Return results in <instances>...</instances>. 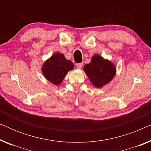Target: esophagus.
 Returning a JSON list of instances; mask_svg holds the SVG:
<instances>
[{"label":"esophagus","mask_w":151,"mask_h":151,"mask_svg":"<svg viewBox=\"0 0 151 151\" xmlns=\"http://www.w3.org/2000/svg\"><path fill=\"white\" fill-rule=\"evenodd\" d=\"M76 67L78 68V69H81V68L82 67V66H83V64H82V63H78V64H76Z\"/></svg>","instance_id":"obj_1"}]
</instances>
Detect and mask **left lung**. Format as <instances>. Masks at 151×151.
Listing matches in <instances>:
<instances>
[{"mask_svg": "<svg viewBox=\"0 0 151 151\" xmlns=\"http://www.w3.org/2000/svg\"><path fill=\"white\" fill-rule=\"evenodd\" d=\"M84 71L92 84L97 88H102L114 78L116 68L109 60L95 54L92 56L91 63L84 67Z\"/></svg>", "mask_w": 151, "mask_h": 151, "instance_id": "8db88e82", "label": "left lung"}]
</instances>
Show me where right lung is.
I'll return each mask as SVG.
<instances>
[{
  "label": "right lung",
  "mask_w": 151,
  "mask_h": 151,
  "mask_svg": "<svg viewBox=\"0 0 151 151\" xmlns=\"http://www.w3.org/2000/svg\"><path fill=\"white\" fill-rule=\"evenodd\" d=\"M73 68L74 65L71 60L66 59L63 53L57 52L45 62L42 73L48 81L58 85L63 81L68 72Z\"/></svg>",
  "instance_id": "add662e5"
}]
</instances>
